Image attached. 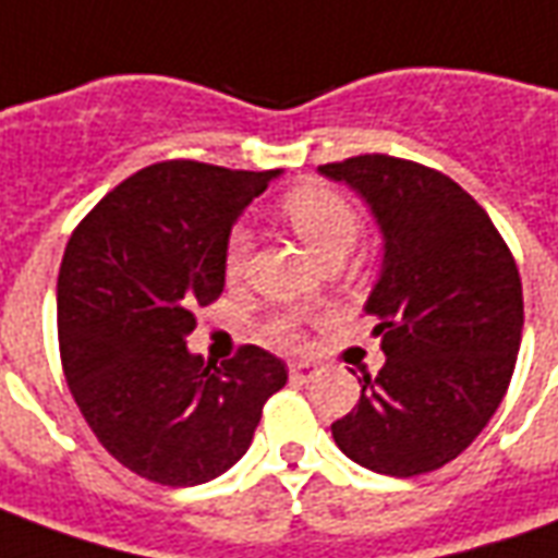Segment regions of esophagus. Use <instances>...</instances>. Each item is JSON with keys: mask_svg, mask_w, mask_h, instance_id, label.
Segmentation results:
<instances>
[{"mask_svg": "<svg viewBox=\"0 0 558 558\" xmlns=\"http://www.w3.org/2000/svg\"><path fill=\"white\" fill-rule=\"evenodd\" d=\"M316 374V367L314 364H307V362H292L290 364V379L292 383H299V386H304V383H311Z\"/></svg>", "mask_w": 558, "mask_h": 558, "instance_id": "34e87169", "label": "esophagus"}]
</instances>
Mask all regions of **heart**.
<instances>
[{
  "mask_svg": "<svg viewBox=\"0 0 558 558\" xmlns=\"http://www.w3.org/2000/svg\"><path fill=\"white\" fill-rule=\"evenodd\" d=\"M280 215L290 223L295 235L314 251L323 263L335 256H347L359 232L362 215L347 196L326 187V184H299L280 196ZM251 263V232L244 227H232L223 239V275L230 280H242ZM263 335L275 347L295 350L302 347V323L292 314H275L263 323Z\"/></svg>",
  "mask_w": 558,
  "mask_h": 558,
  "instance_id": "obj_1",
  "label": "heart"
}]
</instances>
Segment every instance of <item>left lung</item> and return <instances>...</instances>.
I'll list each match as a JSON object with an SVG mask.
<instances>
[{
  "label": "left lung",
  "instance_id": "left-lung-1",
  "mask_svg": "<svg viewBox=\"0 0 558 558\" xmlns=\"http://www.w3.org/2000/svg\"><path fill=\"white\" fill-rule=\"evenodd\" d=\"M367 199L386 239L367 302L386 352L362 398L331 424L343 454L412 478L451 463L478 436L514 374L523 283L490 215L445 172L359 155L319 167Z\"/></svg>",
  "mask_w": 558,
  "mask_h": 558
}]
</instances>
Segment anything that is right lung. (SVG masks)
I'll return each mask as SVG.
<instances>
[{"label": "right lung", "instance_id": "right-lung-1", "mask_svg": "<svg viewBox=\"0 0 558 558\" xmlns=\"http://www.w3.org/2000/svg\"><path fill=\"white\" fill-rule=\"evenodd\" d=\"M278 170L160 160L116 184L68 239L56 323L68 388L110 454L163 487L218 478L251 448L287 364L244 343L187 352L223 292V239Z\"/></svg>", "mask_w": 558, "mask_h": 558}]
</instances>
